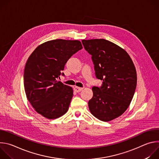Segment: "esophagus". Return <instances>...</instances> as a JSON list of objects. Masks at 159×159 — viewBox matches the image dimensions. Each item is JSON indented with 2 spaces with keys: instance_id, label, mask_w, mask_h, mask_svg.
<instances>
[{
  "instance_id": "34e87169",
  "label": "esophagus",
  "mask_w": 159,
  "mask_h": 159,
  "mask_svg": "<svg viewBox=\"0 0 159 159\" xmlns=\"http://www.w3.org/2000/svg\"><path fill=\"white\" fill-rule=\"evenodd\" d=\"M82 89H83V88H82V87H77V86L74 87L75 91V92H77V93L80 92L81 90H82Z\"/></svg>"
}]
</instances>
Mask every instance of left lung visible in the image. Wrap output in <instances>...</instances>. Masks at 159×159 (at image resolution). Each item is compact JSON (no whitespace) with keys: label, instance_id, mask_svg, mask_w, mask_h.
<instances>
[{"label":"left lung","instance_id":"left-lung-1","mask_svg":"<svg viewBox=\"0 0 159 159\" xmlns=\"http://www.w3.org/2000/svg\"><path fill=\"white\" fill-rule=\"evenodd\" d=\"M85 50L92 55L101 87H93L88 102L91 114L102 121L122 115L129 107L137 86L134 65L128 53L114 43L104 39H82Z\"/></svg>","mask_w":159,"mask_h":159}]
</instances>
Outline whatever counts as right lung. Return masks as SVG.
<instances>
[{
  "label": "right lung",
  "mask_w": 159,
  "mask_h": 159,
  "mask_svg": "<svg viewBox=\"0 0 159 159\" xmlns=\"http://www.w3.org/2000/svg\"><path fill=\"white\" fill-rule=\"evenodd\" d=\"M82 48L79 40L57 39L39 44L28 58L24 72L26 98L43 117L54 120L69 109L73 89L57 79L68 60Z\"/></svg>",
  "instance_id": "right-lung-1"
}]
</instances>
